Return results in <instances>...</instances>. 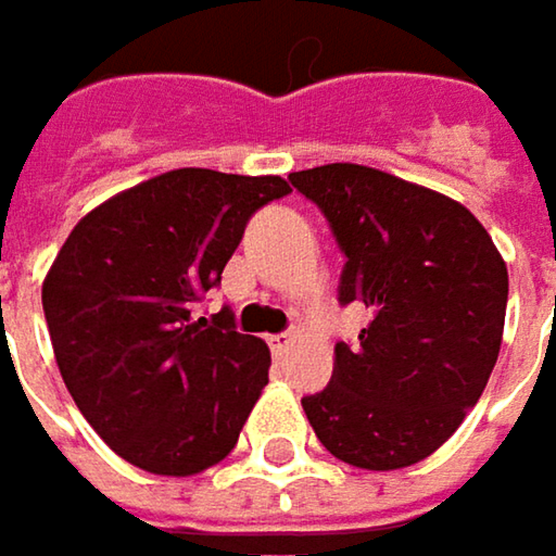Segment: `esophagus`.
Masks as SVG:
<instances>
[{
	"label": "esophagus",
	"instance_id": "obj_1",
	"mask_svg": "<svg viewBox=\"0 0 556 556\" xmlns=\"http://www.w3.org/2000/svg\"><path fill=\"white\" fill-rule=\"evenodd\" d=\"M291 344H294V338H291V336H271V338H268V348H271V354H275V357H281V354H285V351H288Z\"/></svg>",
	"mask_w": 556,
	"mask_h": 556
}]
</instances>
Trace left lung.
<instances>
[{"instance_id": "1", "label": "left lung", "mask_w": 556, "mask_h": 556, "mask_svg": "<svg viewBox=\"0 0 556 556\" xmlns=\"http://www.w3.org/2000/svg\"><path fill=\"white\" fill-rule=\"evenodd\" d=\"M326 215L341 303L370 309L336 344L332 382L303 395L319 443L367 471L437 453L478 405L503 341L509 275L491 233L456 199L364 164L291 174Z\"/></svg>"}]
</instances>
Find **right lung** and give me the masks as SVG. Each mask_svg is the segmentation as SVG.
Masks as SVG:
<instances>
[{
    "label": "right lung",
    "instance_id": "right-lung-1",
    "mask_svg": "<svg viewBox=\"0 0 556 556\" xmlns=\"http://www.w3.org/2000/svg\"><path fill=\"white\" fill-rule=\"evenodd\" d=\"M281 177L182 167L116 192L75 224L43 278L62 382L119 458L189 478L227 456L271 354L220 309L192 319L247 220L288 195Z\"/></svg>",
    "mask_w": 556,
    "mask_h": 556
}]
</instances>
